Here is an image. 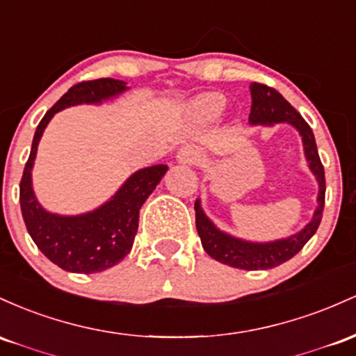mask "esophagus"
Instances as JSON below:
<instances>
[{"mask_svg":"<svg viewBox=\"0 0 356 356\" xmlns=\"http://www.w3.org/2000/svg\"><path fill=\"white\" fill-rule=\"evenodd\" d=\"M200 156V151L193 146H185L178 151V159L181 163H195Z\"/></svg>","mask_w":356,"mask_h":356,"instance_id":"obj_1","label":"esophagus"}]
</instances>
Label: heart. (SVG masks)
Segmentation results:
<instances>
[{"label": "heart", "instance_id": "heart-1", "mask_svg": "<svg viewBox=\"0 0 356 356\" xmlns=\"http://www.w3.org/2000/svg\"><path fill=\"white\" fill-rule=\"evenodd\" d=\"M225 107V99L220 94H203L190 104V111L200 121H211L218 118Z\"/></svg>", "mask_w": 356, "mask_h": 356}]
</instances>
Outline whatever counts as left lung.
Segmentation results:
<instances>
[{
	"instance_id": "obj_1",
	"label": "left lung",
	"mask_w": 356,
	"mask_h": 356,
	"mask_svg": "<svg viewBox=\"0 0 356 356\" xmlns=\"http://www.w3.org/2000/svg\"><path fill=\"white\" fill-rule=\"evenodd\" d=\"M250 95H252V106H250L249 114L250 124L274 126L279 122H286V124L296 127L302 139L309 170L314 173L319 185L318 207L313 215V220L307 223L301 232L291 235V237L264 243L242 241V238L232 237L225 232L218 230L210 218L203 213L200 200L195 202V222H197V230L205 252L222 264L237 267V269L259 270L273 269V267L281 266L282 262L293 259L305 247V243L316 234L323 218V209H325L326 181L325 168L319 159L313 129L302 119V115L277 90L264 86V83H250Z\"/></svg>"
}]
</instances>
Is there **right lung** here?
I'll list each match as a JSON object with an SVG mask.
<instances>
[{"label": "right lung", "instance_id": "obj_1", "mask_svg": "<svg viewBox=\"0 0 356 356\" xmlns=\"http://www.w3.org/2000/svg\"><path fill=\"white\" fill-rule=\"evenodd\" d=\"M127 89L115 79L79 82L47 111L35 131L31 151L19 181V205L26 230L45 257L63 270L77 274L102 273L131 252L139 223V210L165 177L168 166L154 165L136 171L109 202L94 211L74 217L50 213L31 188V168L43 131L58 111L77 104H99Z\"/></svg>", "mask_w": 356, "mask_h": 356}]
</instances>
